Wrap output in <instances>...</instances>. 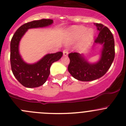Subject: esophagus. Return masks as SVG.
<instances>
[{
  "instance_id": "1",
  "label": "esophagus",
  "mask_w": 126,
  "mask_h": 126,
  "mask_svg": "<svg viewBox=\"0 0 126 126\" xmlns=\"http://www.w3.org/2000/svg\"><path fill=\"white\" fill-rule=\"evenodd\" d=\"M63 55L64 56H67L68 55V51L67 49H64L63 52Z\"/></svg>"
}]
</instances>
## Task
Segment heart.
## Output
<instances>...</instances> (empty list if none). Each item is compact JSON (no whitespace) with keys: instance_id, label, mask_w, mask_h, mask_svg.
<instances>
[{"instance_id":"obj_1","label":"heart","mask_w":126,"mask_h":126,"mask_svg":"<svg viewBox=\"0 0 126 126\" xmlns=\"http://www.w3.org/2000/svg\"><path fill=\"white\" fill-rule=\"evenodd\" d=\"M73 34L76 37H80L84 35L83 39L86 44H90L94 37V31L92 29L87 30V28L83 26L76 28L73 30Z\"/></svg>"}]
</instances>
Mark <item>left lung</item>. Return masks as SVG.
Wrapping results in <instances>:
<instances>
[{
  "label": "left lung",
  "instance_id": "1",
  "mask_svg": "<svg viewBox=\"0 0 126 126\" xmlns=\"http://www.w3.org/2000/svg\"><path fill=\"white\" fill-rule=\"evenodd\" d=\"M94 24L99 31L95 42L103 45L99 61L90 63L83 54L74 52L68 55L70 60L68 71L73 78L80 81H91L105 75L110 68L115 55L114 37L110 30L100 23Z\"/></svg>",
  "mask_w": 126,
  "mask_h": 126
}]
</instances>
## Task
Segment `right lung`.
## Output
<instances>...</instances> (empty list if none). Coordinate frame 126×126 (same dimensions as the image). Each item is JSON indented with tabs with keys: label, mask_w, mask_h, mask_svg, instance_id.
<instances>
[{
	"label": "right lung",
	"mask_w": 126,
	"mask_h": 126,
	"mask_svg": "<svg viewBox=\"0 0 126 126\" xmlns=\"http://www.w3.org/2000/svg\"><path fill=\"white\" fill-rule=\"evenodd\" d=\"M52 23L53 20L50 19H42L28 22L17 29L11 40L10 63L12 73L18 82L26 87H37L43 85L48 78L52 64L59 60L63 53L58 52L47 54L37 63L28 64L23 61L19 55V41L28 29L48 26Z\"/></svg>",
	"instance_id": "1"
}]
</instances>
